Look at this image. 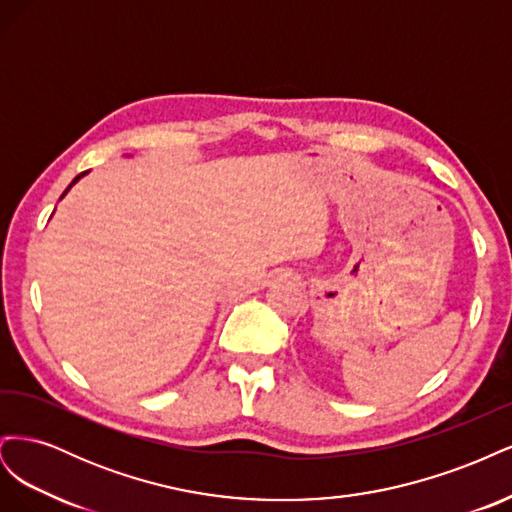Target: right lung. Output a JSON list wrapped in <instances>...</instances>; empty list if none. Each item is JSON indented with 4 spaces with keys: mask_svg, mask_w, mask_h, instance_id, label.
Listing matches in <instances>:
<instances>
[{
    "mask_svg": "<svg viewBox=\"0 0 512 512\" xmlns=\"http://www.w3.org/2000/svg\"><path fill=\"white\" fill-rule=\"evenodd\" d=\"M128 158H130V156H128ZM87 173H89V170H85V173H81V175H79V177H74V179H72V183H70V185H68V188H66V192H64V194H61V198H64V196H66V194H68V192H70V188H72V185H74V183H76V181H79V179H81V177H85V175H87Z\"/></svg>",
    "mask_w": 512,
    "mask_h": 512,
    "instance_id": "right-lung-1",
    "label": "right lung"
}]
</instances>
